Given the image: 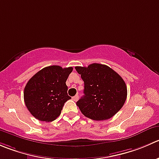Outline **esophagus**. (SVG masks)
Returning <instances> with one entry per match:
<instances>
[{"instance_id": "1", "label": "esophagus", "mask_w": 159, "mask_h": 159, "mask_svg": "<svg viewBox=\"0 0 159 159\" xmlns=\"http://www.w3.org/2000/svg\"><path fill=\"white\" fill-rule=\"evenodd\" d=\"M73 98V100H74V101H75V102H76L77 100L78 99V95H75V96H74L73 98Z\"/></svg>"}]
</instances>
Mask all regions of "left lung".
<instances>
[{"instance_id":"1","label":"left lung","mask_w":159,"mask_h":159,"mask_svg":"<svg viewBox=\"0 0 159 159\" xmlns=\"http://www.w3.org/2000/svg\"><path fill=\"white\" fill-rule=\"evenodd\" d=\"M84 83V94L77 106L84 116L105 120L113 116L124 106L127 95L124 79L104 64L75 67Z\"/></svg>"}]
</instances>
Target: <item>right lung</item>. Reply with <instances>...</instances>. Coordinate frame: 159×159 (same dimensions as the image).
I'll return each instance as SVG.
<instances>
[{
  "mask_svg": "<svg viewBox=\"0 0 159 159\" xmlns=\"http://www.w3.org/2000/svg\"><path fill=\"white\" fill-rule=\"evenodd\" d=\"M73 67H44L32 77L24 89V101L30 113L40 121L50 122L61 113L67 95L66 81Z\"/></svg>",
  "mask_w": 159,
  "mask_h": 159,
  "instance_id": "1",
  "label": "right lung"
}]
</instances>
